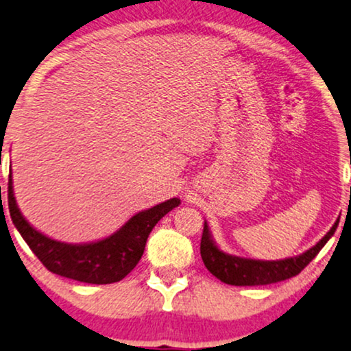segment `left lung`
<instances>
[{
	"label": "left lung",
	"instance_id": "obj_1",
	"mask_svg": "<svg viewBox=\"0 0 351 351\" xmlns=\"http://www.w3.org/2000/svg\"><path fill=\"white\" fill-rule=\"evenodd\" d=\"M337 227H339V220L335 221L334 227L327 232L326 237L317 245L309 247L303 254L287 257V259L280 261H259L232 256L220 251L219 246L214 243V239H212L210 232H208L207 221H204V232L201 238V257L208 272L215 275L223 283H228V285H269V283H277L298 275L317 256V252L322 250L324 245L334 237Z\"/></svg>",
	"mask_w": 351,
	"mask_h": 351
}]
</instances>
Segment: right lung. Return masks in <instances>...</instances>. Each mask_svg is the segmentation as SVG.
<instances>
[{
    "mask_svg": "<svg viewBox=\"0 0 351 351\" xmlns=\"http://www.w3.org/2000/svg\"><path fill=\"white\" fill-rule=\"evenodd\" d=\"M8 206L17 232L50 272L92 285H105L119 282L136 267L152 228L171 208L180 206V199H168L139 212L108 238L84 245L61 243L37 232L17 207L11 175L8 181Z\"/></svg>",
    "mask_w": 351,
    "mask_h": 351,
    "instance_id": "1",
    "label": "right lung"
}]
</instances>
